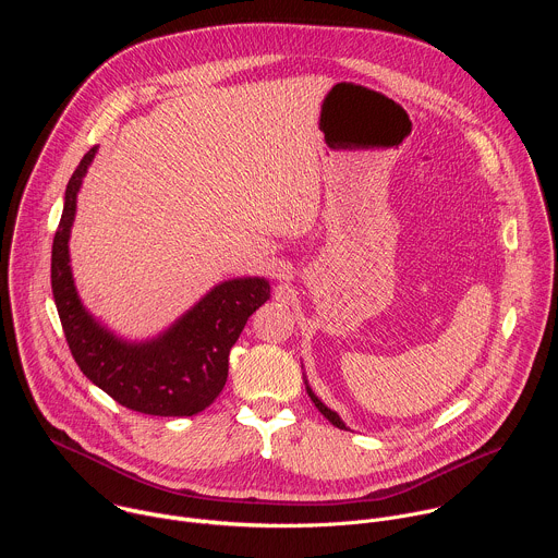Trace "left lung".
<instances>
[{
  "instance_id": "8db88e82",
  "label": "left lung",
  "mask_w": 558,
  "mask_h": 558,
  "mask_svg": "<svg viewBox=\"0 0 558 558\" xmlns=\"http://www.w3.org/2000/svg\"><path fill=\"white\" fill-rule=\"evenodd\" d=\"M306 392H308V397H311V400H313V404H315V409H317V411H320V413H323V415H325V417H327V420H329L333 426H338V428H344V430H347V426H344V422L338 417V413H333L331 409H327V407H325L320 400H317V397L313 395V390H311L308 386H306Z\"/></svg>"
}]
</instances>
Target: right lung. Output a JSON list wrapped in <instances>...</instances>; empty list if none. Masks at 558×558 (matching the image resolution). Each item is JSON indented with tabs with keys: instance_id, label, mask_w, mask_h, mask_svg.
<instances>
[{
	"instance_id": "1",
	"label": "right lung",
	"mask_w": 558,
	"mask_h": 558,
	"mask_svg": "<svg viewBox=\"0 0 558 558\" xmlns=\"http://www.w3.org/2000/svg\"><path fill=\"white\" fill-rule=\"evenodd\" d=\"M97 154L93 147L65 187V203L52 241V295L70 353L84 375L121 407L158 417H192L220 395L229 351L250 315L269 300L265 278H238L214 287L161 338L128 344L93 320L76 295L68 238L76 192Z\"/></svg>"
}]
</instances>
